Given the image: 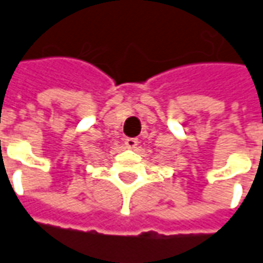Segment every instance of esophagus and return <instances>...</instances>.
<instances>
[{"mask_svg": "<svg viewBox=\"0 0 263 263\" xmlns=\"http://www.w3.org/2000/svg\"><path fill=\"white\" fill-rule=\"evenodd\" d=\"M125 145L128 146V148H131V149H134V148H137V145H138V139L137 138H125Z\"/></svg>", "mask_w": 263, "mask_h": 263, "instance_id": "esophagus-1", "label": "esophagus"}]
</instances>
